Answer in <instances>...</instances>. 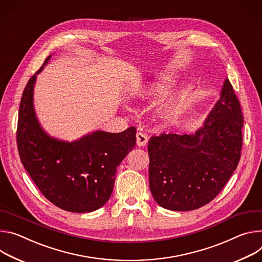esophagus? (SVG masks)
Here are the masks:
<instances>
[{"mask_svg": "<svg viewBox=\"0 0 262 262\" xmlns=\"http://www.w3.org/2000/svg\"><path fill=\"white\" fill-rule=\"evenodd\" d=\"M148 142V137L146 134H143L141 132H137L136 134V144L138 147H143L146 146Z\"/></svg>", "mask_w": 262, "mask_h": 262, "instance_id": "1", "label": "esophagus"}]
</instances>
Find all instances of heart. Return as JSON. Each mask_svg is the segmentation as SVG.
<instances>
[{
    "label": "heart",
    "mask_w": 262,
    "mask_h": 262,
    "mask_svg": "<svg viewBox=\"0 0 262 262\" xmlns=\"http://www.w3.org/2000/svg\"><path fill=\"white\" fill-rule=\"evenodd\" d=\"M160 89L158 87H153V89H150L149 91H147V94H155L156 92H158ZM177 104L175 101H169L165 104H163L159 110L158 113L161 116V118L165 119V120H171L176 116L177 113Z\"/></svg>",
    "instance_id": "1"
}]
</instances>
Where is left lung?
I'll return each mask as SVG.
<instances>
[{
    "instance_id": "left-lung-1",
    "label": "left lung",
    "mask_w": 262,
    "mask_h": 262,
    "mask_svg": "<svg viewBox=\"0 0 262 262\" xmlns=\"http://www.w3.org/2000/svg\"><path fill=\"white\" fill-rule=\"evenodd\" d=\"M244 116L230 81L204 127L194 134H165L149 140V182L154 200L169 210L208 204L223 189L242 155Z\"/></svg>"
}]
</instances>
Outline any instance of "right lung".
I'll return each mask as SVG.
<instances>
[{"label": "right lung", "mask_w": 262, "mask_h": 262, "mask_svg": "<svg viewBox=\"0 0 262 262\" xmlns=\"http://www.w3.org/2000/svg\"><path fill=\"white\" fill-rule=\"evenodd\" d=\"M25 87L16 131L20 161L41 193L57 207L71 212H92L109 200L116 168L133 150L136 129L121 133L96 131L79 140L66 142L52 138L40 127L33 107L36 75Z\"/></svg>", "instance_id": "1"}]
</instances>
